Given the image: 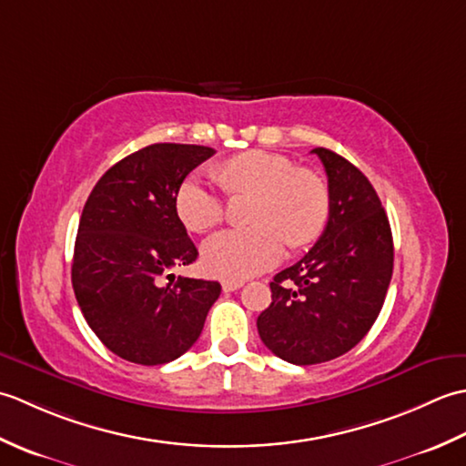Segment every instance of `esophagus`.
<instances>
[{"label": "esophagus", "mask_w": 466, "mask_h": 466, "mask_svg": "<svg viewBox=\"0 0 466 466\" xmlns=\"http://www.w3.org/2000/svg\"><path fill=\"white\" fill-rule=\"evenodd\" d=\"M242 286H244V280H224L222 282V290L224 292H234V290L242 289Z\"/></svg>", "instance_id": "esophagus-1"}]
</instances>
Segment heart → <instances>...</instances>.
<instances>
[{"mask_svg": "<svg viewBox=\"0 0 466 466\" xmlns=\"http://www.w3.org/2000/svg\"><path fill=\"white\" fill-rule=\"evenodd\" d=\"M218 177L234 196H254L248 228L210 236L202 246L204 268L226 280L260 274L282 258L284 242L304 248L324 232L330 192L319 174L302 170L290 157L250 150L218 166ZM180 222L208 232L224 220V200L202 176H187L174 196Z\"/></svg>", "mask_w": 466, "mask_h": 466, "instance_id": "1", "label": "heart"}]
</instances>
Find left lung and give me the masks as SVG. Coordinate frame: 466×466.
Listing matches in <instances>:
<instances>
[{"mask_svg":"<svg viewBox=\"0 0 466 466\" xmlns=\"http://www.w3.org/2000/svg\"><path fill=\"white\" fill-rule=\"evenodd\" d=\"M312 154L329 176L330 216L302 260L274 276L258 334L282 360L339 359L379 316L392 279L394 246L380 198L359 167L326 147Z\"/></svg>","mask_w":466,"mask_h":466,"instance_id":"left-lung-1","label":"left lung"}]
</instances>
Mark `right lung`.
I'll use <instances>...</instances> for the list:
<instances>
[{
    "instance_id": "obj_1",
    "label": "right lung",
    "mask_w": 466,
    "mask_h": 466,
    "mask_svg": "<svg viewBox=\"0 0 466 466\" xmlns=\"http://www.w3.org/2000/svg\"><path fill=\"white\" fill-rule=\"evenodd\" d=\"M216 152L194 144L146 146L107 170L87 198L72 284L90 329L124 360H176L200 336L222 286L167 274L198 258L174 208L177 186Z\"/></svg>"
}]
</instances>
